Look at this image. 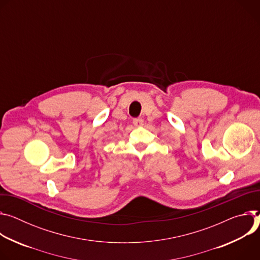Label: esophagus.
Wrapping results in <instances>:
<instances>
[{"label":"esophagus","instance_id":"1","mask_svg":"<svg viewBox=\"0 0 260 260\" xmlns=\"http://www.w3.org/2000/svg\"><path fill=\"white\" fill-rule=\"evenodd\" d=\"M133 124L135 127H140L143 125V120L141 118H136V119H133Z\"/></svg>","mask_w":260,"mask_h":260}]
</instances>
